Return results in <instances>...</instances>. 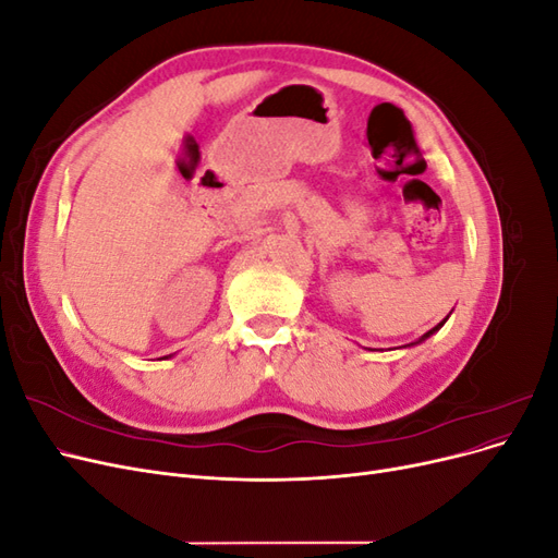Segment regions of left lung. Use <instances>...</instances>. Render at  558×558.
I'll list each match as a JSON object with an SVG mask.
<instances>
[{
	"label": "left lung",
	"instance_id": "obj_1",
	"mask_svg": "<svg viewBox=\"0 0 558 558\" xmlns=\"http://www.w3.org/2000/svg\"><path fill=\"white\" fill-rule=\"evenodd\" d=\"M445 320H447V318H445ZM445 320H440V324H437V326H435V328H430V330H428V332H426V335H424V337H421V340H418V342H424V340H426V337H430V335H433V332H435V330H440V328H442V326H445Z\"/></svg>",
	"mask_w": 558,
	"mask_h": 558
}]
</instances>
